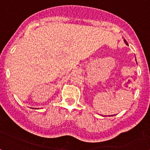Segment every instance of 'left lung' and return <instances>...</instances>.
<instances>
[{"label":"left lung","mask_w":150,"mask_h":150,"mask_svg":"<svg viewBox=\"0 0 150 150\" xmlns=\"http://www.w3.org/2000/svg\"><path fill=\"white\" fill-rule=\"evenodd\" d=\"M124 42L125 43V44H126V45H128V44H127V42H126V40H125L124 39ZM136 61H137V59H136ZM112 116H115V115H112ZM108 117H109V116H108Z\"/></svg>","instance_id":"1"}]
</instances>
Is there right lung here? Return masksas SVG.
<instances>
[{
	"instance_id": "right-lung-1",
	"label": "right lung",
	"mask_w": 150,
	"mask_h": 150,
	"mask_svg": "<svg viewBox=\"0 0 150 150\" xmlns=\"http://www.w3.org/2000/svg\"><path fill=\"white\" fill-rule=\"evenodd\" d=\"M33 109H34V108H33ZM35 109H36V108H35ZM38 109H39V108H38Z\"/></svg>"
}]
</instances>
